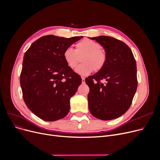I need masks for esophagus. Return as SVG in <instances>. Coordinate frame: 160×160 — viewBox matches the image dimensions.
<instances>
[{
  "instance_id": "esophagus-1",
  "label": "esophagus",
  "mask_w": 160,
  "mask_h": 160,
  "mask_svg": "<svg viewBox=\"0 0 160 160\" xmlns=\"http://www.w3.org/2000/svg\"><path fill=\"white\" fill-rule=\"evenodd\" d=\"M82 83H85V78L84 77H82Z\"/></svg>"
}]
</instances>
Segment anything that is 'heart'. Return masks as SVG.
I'll use <instances>...</instances> for the list:
<instances>
[{
  "instance_id": "heart-1",
  "label": "heart",
  "mask_w": 160,
  "mask_h": 160,
  "mask_svg": "<svg viewBox=\"0 0 160 160\" xmlns=\"http://www.w3.org/2000/svg\"><path fill=\"white\" fill-rule=\"evenodd\" d=\"M82 58V64L75 69V72L82 76L90 74L93 70L95 72L102 69L106 62V52L100 48L97 41L89 39H84L76 44L75 50L69 47L65 50L63 59L70 68L74 69Z\"/></svg>"
}]
</instances>
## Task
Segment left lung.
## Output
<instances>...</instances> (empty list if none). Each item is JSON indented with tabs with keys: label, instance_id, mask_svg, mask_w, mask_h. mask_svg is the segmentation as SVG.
I'll return each mask as SVG.
<instances>
[{
	"label": "left lung",
	"instance_id": "8db88e82",
	"mask_svg": "<svg viewBox=\"0 0 160 160\" xmlns=\"http://www.w3.org/2000/svg\"><path fill=\"white\" fill-rule=\"evenodd\" d=\"M89 38L104 48L107 58L102 69L85 80L89 88V110L97 119H115L128 110L136 93L135 58L130 47L121 41L105 36Z\"/></svg>",
	"mask_w": 160,
	"mask_h": 160
}]
</instances>
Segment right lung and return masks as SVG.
I'll use <instances>...</instances> for the list:
<instances>
[{"instance_id":"obj_1","label":"right lung","mask_w":160,"mask_h":160,"mask_svg":"<svg viewBox=\"0 0 160 160\" xmlns=\"http://www.w3.org/2000/svg\"><path fill=\"white\" fill-rule=\"evenodd\" d=\"M82 38L43 36L24 55L20 77L23 99L29 110L42 120L57 121L69 112L70 98L82 78L67 65L63 54Z\"/></svg>"}]
</instances>
